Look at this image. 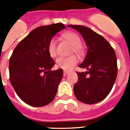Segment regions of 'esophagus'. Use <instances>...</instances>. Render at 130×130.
Instances as JSON below:
<instances>
[{
	"label": "esophagus",
	"mask_w": 130,
	"mask_h": 130,
	"mask_svg": "<svg viewBox=\"0 0 130 130\" xmlns=\"http://www.w3.org/2000/svg\"><path fill=\"white\" fill-rule=\"evenodd\" d=\"M63 73H64V75H67V73H69V71H63Z\"/></svg>",
	"instance_id": "esophagus-1"
}]
</instances>
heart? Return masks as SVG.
I'll use <instances>...</instances> for the list:
<instances>
[{"label":"heart","mask_w":130,"mask_h":130,"mask_svg":"<svg viewBox=\"0 0 130 130\" xmlns=\"http://www.w3.org/2000/svg\"><path fill=\"white\" fill-rule=\"evenodd\" d=\"M63 38L72 46L71 53H75L78 55H82L83 54L84 48L81 45V39L77 34L74 32H67L63 34ZM48 53L53 58L57 57V40L54 38L49 41L48 44ZM78 58L75 55H71L67 57H59L56 61V66L59 69L69 71L78 63Z\"/></svg>","instance_id":"1"}]
</instances>
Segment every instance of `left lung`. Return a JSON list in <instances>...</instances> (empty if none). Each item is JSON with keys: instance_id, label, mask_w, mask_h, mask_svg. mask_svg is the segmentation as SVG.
Wrapping results in <instances>:
<instances>
[{"instance_id": "left-lung-1", "label": "left lung", "mask_w": 130, "mask_h": 130, "mask_svg": "<svg viewBox=\"0 0 130 130\" xmlns=\"http://www.w3.org/2000/svg\"><path fill=\"white\" fill-rule=\"evenodd\" d=\"M81 34L88 47V53L79 67L86 72H77L78 80L73 92L78 101L95 104L108 96L117 75V57L107 40L92 29L83 25H69Z\"/></svg>"}]
</instances>
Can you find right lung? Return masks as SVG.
<instances>
[{"mask_svg": "<svg viewBox=\"0 0 130 130\" xmlns=\"http://www.w3.org/2000/svg\"><path fill=\"white\" fill-rule=\"evenodd\" d=\"M65 29L63 23L33 29L15 47L9 60V79L18 96L27 105L40 107L54 100L63 75L52 71L55 63L48 53L52 38Z\"/></svg>", "mask_w": 130, "mask_h": 130, "instance_id": "obj_1", "label": "right lung"}]
</instances>
